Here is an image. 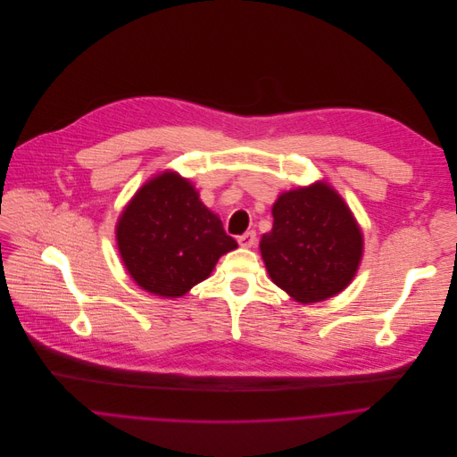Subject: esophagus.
<instances>
[{
    "instance_id": "34e87169",
    "label": "esophagus",
    "mask_w": 457,
    "mask_h": 457,
    "mask_svg": "<svg viewBox=\"0 0 457 457\" xmlns=\"http://www.w3.org/2000/svg\"><path fill=\"white\" fill-rule=\"evenodd\" d=\"M237 243H239L243 248H252V246L257 243L255 232H253V230H248V232H245L243 236H239V237H237Z\"/></svg>"
}]
</instances>
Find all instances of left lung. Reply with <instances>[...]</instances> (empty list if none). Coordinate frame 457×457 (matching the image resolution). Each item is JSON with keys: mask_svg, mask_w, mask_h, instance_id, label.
<instances>
[{"mask_svg": "<svg viewBox=\"0 0 457 457\" xmlns=\"http://www.w3.org/2000/svg\"><path fill=\"white\" fill-rule=\"evenodd\" d=\"M259 248L268 276L297 303L340 294L358 270L363 237L349 207L326 181L283 193Z\"/></svg>", "mask_w": 457, "mask_h": 457, "instance_id": "obj_1", "label": "left lung"}]
</instances>
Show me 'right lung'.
Returning a JSON list of instances; mask_svg holds the SVG:
<instances>
[{
	"label": "right lung",
	"instance_id": "right-lung-1",
	"mask_svg": "<svg viewBox=\"0 0 457 457\" xmlns=\"http://www.w3.org/2000/svg\"><path fill=\"white\" fill-rule=\"evenodd\" d=\"M117 245L133 281L160 297H181L237 248L191 181L165 170L138 189L117 223Z\"/></svg>",
	"mask_w": 457,
	"mask_h": 457
}]
</instances>
